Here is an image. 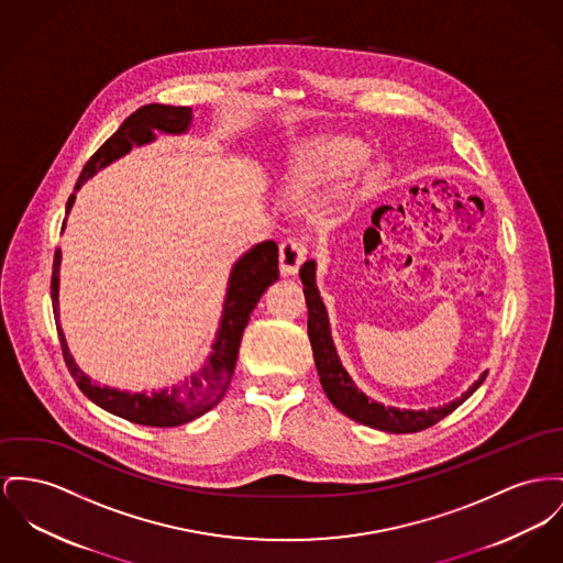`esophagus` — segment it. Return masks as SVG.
Here are the masks:
<instances>
[{"label":"esophagus","mask_w":563,"mask_h":563,"mask_svg":"<svg viewBox=\"0 0 563 563\" xmlns=\"http://www.w3.org/2000/svg\"><path fill=\"white\" fill-rule=\"evenodd\" d=\"M307 258V245L300 239H286L279 245V271L284 277L297 275L299 273L300 264L305 263Z\"/></svg>","instance_id":"34e87169"}]
</instances>
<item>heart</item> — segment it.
<instances>
[{"mask_svg":"<svg viewBox=\"0 0 563 563\" xmlns=\"http://www.w3.org/2000/svg\"><path fill=\"white\" fill-rule=\"evenodd\" d=\"M365 155V145L358 139L345 134H320L305 139L299 147L288 155L282 168V191L302 198L329 181L347 175ZM377 173L369 175L374 181Z\"/></svg>","mask_w":563,"mask_h":563,"instance_id":"1","label":"heart"}]
</instances>
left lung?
<instances>
[{
	"label": "left lung",
	"instance_id": "obj_1",
	"mask_svg": "<svg viewBox=\"0 0 563 563\" xmlns=\"http://www.w3.org/2000/svg\"><path fill=\"white\" fill-rule=\"evenodd\" d=\"M299 275L300 282H302V295L307 302V335L311 341L320 384H322L327 397L331 399V404L347 418H352L361 424L379 429V431H388V433H416V431H422V429L440 422L450 412H454L485 382L488 372L481 375L459 399L450 401L446 406H440V408H431V410H418V412L416 410H399V408H390V406H382L377 401H372L365 393H361L356 388V384L352 382V377L347 375L339 361L338 350H335V343L331 338L327 307L316 288V263L307 261L300 266Z\"/></svg>",
	"mask_w": 563,
	"mask_h": 563
}]
</instances>
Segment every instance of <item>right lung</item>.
Returning <instances> with one entry per match:
<instances>
[{"label":"right lung","instance_id":"add662e5","mask_svg":"<svg viewBox=\"0 0 563 563\" xmlns=\"http://www.w3.org/2000/svg\"><path fill=\"white\" fill-rule=\"evenodd\" d=\"M191 123V109L188 107H166V104H147L141 107L136 113L130 114L113 136L96 151L89 162L85 164L75 189L93 177L100 168L109 166L121 155H125L132 147H141L155 139V130L164 134H184ZM75 205V194L68 198L66 211H70ZM66 224V220H64ZM59 263H62V250H55L53 258V277H51V299H53V313L59 316ZM279 268H277V243L264 241L256 247H252L243 258H239L232 266L230 282H228V295L224 300V313L220 322V331L213 343V352L202 369L186 379L184 384L175 386L173 390H157V393H128L117 390L109 386H98L91 382V377L82 374L68 350V343L64 338V331L57 324V335L62 343V354L68 365V372L75 377L76 386L82 390L87 399H91L102 410L121 416L130 422L145 424V427H179L189 420L213 410L228 390L230 377L236 365L239 345L243 331L250 322V313L258 305L264 290L277 282Z\"/></svg>","mask_w":563,"mask_h":563}]
</instances>
